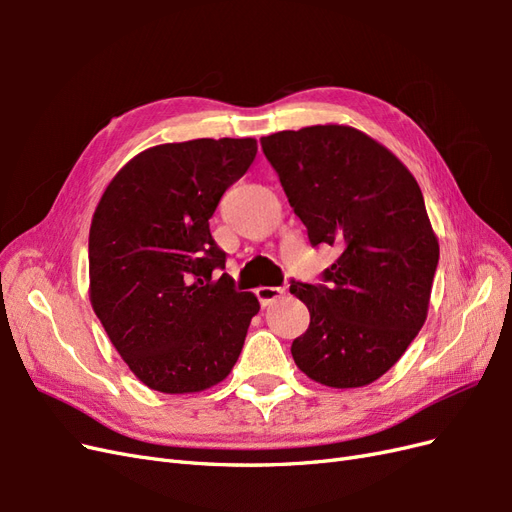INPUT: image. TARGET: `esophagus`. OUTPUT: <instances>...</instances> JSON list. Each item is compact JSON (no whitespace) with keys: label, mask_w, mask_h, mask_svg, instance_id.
<instances>
[{"label":"esophagus","mask_w":512,"mask_h":512,"mask_svg":"<svg viewBox=\"0 0 512 512\" xmlns=\"http://www.w3.org/2000/svg\"><path fill=\"white\" fill-rule=\"evenodd\" d=\"M284 294H286V286H260V288L256 290V297H258V301H260L262 307L273 303V301H277V299H282Z\"/></svg>","instance_id":"esophagus-1"}]
</instances>
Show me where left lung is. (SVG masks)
Listing matches in <instances>:
<instances>
[{"label": "left lung", "mask_w": 512, "mask_h": 512, "mask_svg": "<svg viewBox=\"0 0 512 512\" xmlns=\"http://www.w3.org/2000/svg\"><path fill=\"white\" fill-rule=\"evenodd\" d=\"M260 145L309 243L342 250L320 284L290 282L309 309L292 359L333 389L374 382L427 318L440 247L423 192L389 149L348 126L284 130Z\"/></svg>", "instance_id": "obj_1"}]
</instances>
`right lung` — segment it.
Wrapping results in <instances>:
<instances>
[{"label": "right lung", "mask_w": 512, "mask_h": 512, "mask_svg": "<svg viewBox=\"0 0 512 512\" xmlns=\"http://www.w3.org/2000/svg\"><path fill=\"white\" fill-rule=\"evenodd\" d=\"M254 138H196L138 153L108 183L89 230L91 305L134 376L198 393L237 363L258 314L209 220L256 158Z\"/></svg>", "instance_id": "obj_1"}]
</instances>
